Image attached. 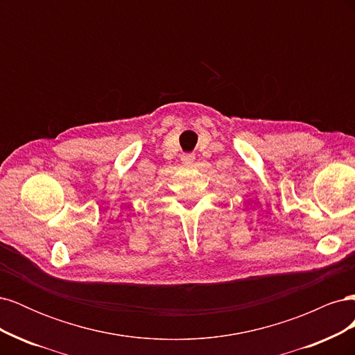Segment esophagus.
I'll use <instances>...</instances> for the list:
<instances>
[{
  "mask_svg": "<svg viewBox=\"0 0 355 355\" xmlns=\"http://www.w3.org/2000/svg\"><path fill=\"white\" fill-rule=\"evenodd\" d=\"M194 155H192V154H185V155H182V163H184V164H191L192 163V161H194Z\"/></svg>",
  "mask_w": 355,
  "mask_h": 355,
  "instance_id": "34e87169",
  "label": "esophagus"
}]
</instances>
